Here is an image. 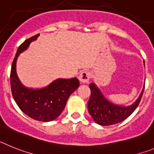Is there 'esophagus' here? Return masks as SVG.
I'll list each match as a JSON object with an SVG mask.
<instances>
[{"instance_id":"esophagus-1","label":"esophagus","mask_w":154,"mask_h":154,"mask_svg":"<svg viewBox=\"0 0 154 154\" xmlns=\"http://www.w3.org/2000/svg\"><path fill=\"white\" fill-rule=\"evenodd\" d=\"M90 73L88 71H84L79 76V81L82 84H87L90 80Z\"/></svg>"}]
</instances>
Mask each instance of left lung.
Wrapping results in <instances>:
<instances>
[{"label":"left lung","mask_w":154,"mask_h":154,"mask_svg":"<svg viewBox=\"0 0 154 154\" xmlns=\"http://www.w3.org/2000/svg\"><path fill=\"white\" fill-rule=\"evenodd\" d=\"M89 87L91 97L88 103V112L94 121L100 125H115L129 117L140 104L145 88L143 86L138 98L132 105H120L107 99L94 83H91Z\"/></svg>","instance_id":"8db88e82"}]
</instances>
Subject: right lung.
<instances>
[{
  "label": "right lung",
  "instance_id": "add662e5",
  "mask_svg": "<svg viewBox=\"0 0 154 154\" xmlns=\"http://www.w3.org/2000/svg\"><path fill=\"white\" fill-rule=\"evenodd\" d=\"M39 36L37 34L25 40L18 47L11 70V88L18 106L25 115L37 121L50 122L56 119L66 106L72 93L80 85L78 79L58 78L46 87L29 88L24 86L16 72V63L20 53L29 48L32 42Z\"/></svg>",
  "mask_w": 154,
  "mask_h": 154
}]
</instances>
